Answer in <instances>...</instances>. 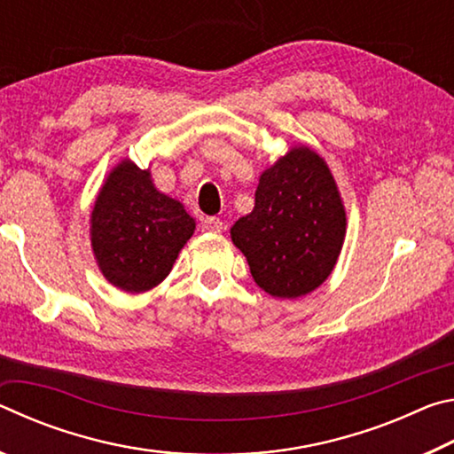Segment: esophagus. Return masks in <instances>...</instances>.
<instances>
[{"instance_id":"esophagus-1","label":"esophagus","mask_w":454,"mask_h":454,"mask_svg":"<svg viewBox=\"0 0 454 454\" xmlns=\"http://www.w3.org/2000/svg\"><path fill=\"white\" fill-rule=\"evenodd\" d=\"M202 230L204 232H222L224 230V222L216 216H208L202 220Z\"/></svg>"}]
</instances>
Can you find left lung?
Returning <instances> with one entry per match:
<instances>
[{
  "label": "left lung",
  "instance_id": "1",
  "mask_svg": "<svg viewBox=\"0 0 454 454\" xmlns=\"http://www.w3.org/2000/svg\"><path fill=\"white\" fill-rule=\"evenodd\" d=\"M347 212L336 182L317 152L294 145L266 168L254 210L230 230L250 274L274 298L317 290L340 256Z\"/></svg>",
  "mask_w": 454,
  "mask_h": 454
}]
</instances>
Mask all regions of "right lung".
I'll return each instance as SVG.
<instances>
[{
	"label": "right lung",
	"mask_w": 454,
	"mask_h": 454,
	"mask_svg": "<svg viewBox=\"0 0 454 454\" xmlns=\"http://www.w3.org/2000/svg\"><path fill=\"white\" fill-rule=\"evenodd\" d=\"M90 224L91 250L106 280L136 294L170 274L196 228L178 200L156 190L150 170L129 160H121L99 188Z\"/></svg>",
	"instance_id": "right-lung-1"
}]
</instances>
